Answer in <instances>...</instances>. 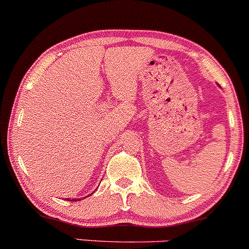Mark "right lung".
Segmentation results:
<instances>
[{"label":"right lung","mask_w":249,"mask_h":249,"mask_svg":"<svg viewBox=\"0 0 249 249\" xmlns=\"http://www.w3.org/2000/svg\"><path fill=\"white\" fill-rule=\"evenodd\" d=\"M72 200V199H71ZM76 200H79V199H73V202H76Z\"/></svg>","instance_id":"obj_1"}]
</instances>
